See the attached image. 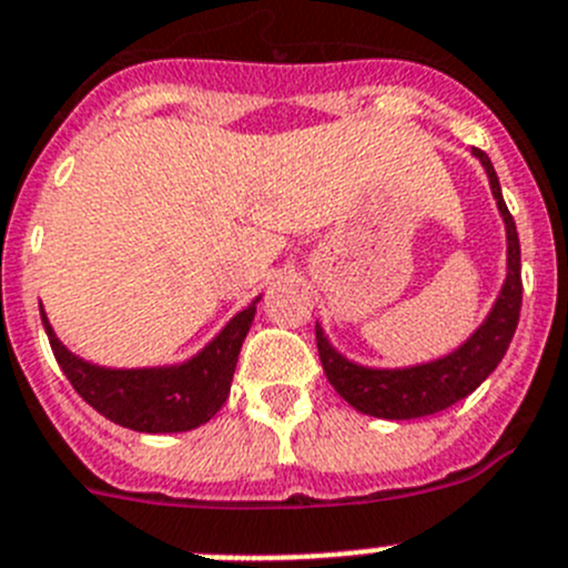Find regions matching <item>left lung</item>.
<instances>
[{"mask_svg":"<svg viewBox=\"0 0 568 568\" xmlns=\"http://www.w3.org/2000/svg\"><path fill=\"white\" fill-rule=\"evenodd\" d=\"M473 154L481 160L487 176H490L493 196H496V205L507 225V281H504L501 295L485 324L478 326L456 352L410 368L357 366L337 355L324 337V329L315 326V341H318L326 379L361 414L377 416V419H419V416L439 414L476 392L507 355V346L518 326V315H521V244H518L513 213L504 205L501 185H498L490 158L481 149H473Z\"/></svg>","mask_w":568,"mask_h":568,"instance_id":"obj_1","label":"left lung"}]
</instances>
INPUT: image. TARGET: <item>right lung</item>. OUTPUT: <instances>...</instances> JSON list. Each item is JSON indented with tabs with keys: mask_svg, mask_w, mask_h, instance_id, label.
Wrapping results in <instances>:
<instances>
[{
	"mask_svg": "<svg viewBox=\"0 0 568 568\" xmlns=\"http://www.w3.org/2000/svg\"><path fill=\"white\" fill-rule=\"evenodd\" d=\"M256 301L239 312L200 355L182 366L163 368L92 366L61 346L44 310H41V324L61 372L81 394L83 403H90L114 425L140 434H180L205 425L225 405L239 352L256 315Z\"/></svg>",
	"mask_w": 568,
	"mask_h": 568,
	"instance_id": "right-lung-1",
	"label": "right lung"
}]
</instances>
